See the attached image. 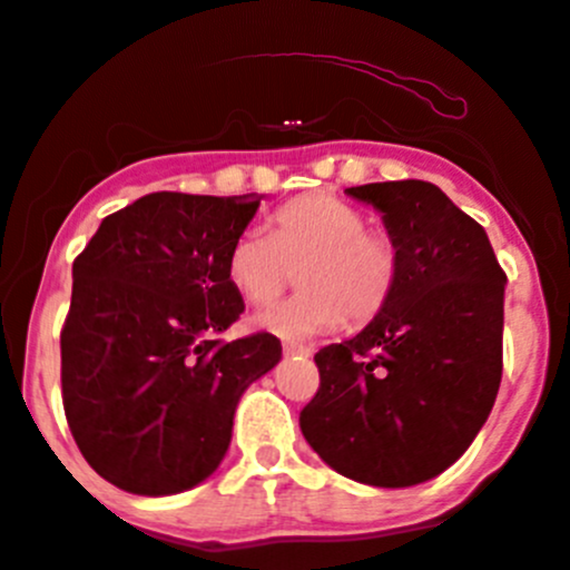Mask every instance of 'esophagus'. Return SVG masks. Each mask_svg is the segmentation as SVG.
<instances>
[{"label":"esophagus","mask_w":570,"mask_h":570,"mask_svg":"<svg viewBox=\"0 0 570 570\" xmlns=\"http://www.w3.org/2000/svg\"><path fill=\"white\" fill-rule=\"evenodd\" d=\"M311 353V347L299 345V342H284V355H303V358H307Z\"/></svg>","instance_id":"34e87169"}]
</instances>
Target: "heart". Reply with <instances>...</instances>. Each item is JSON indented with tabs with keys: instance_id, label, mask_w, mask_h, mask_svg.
I'll use <instances>...</instances> for the list:
<instances>
[{
	"instance_id": "1",
	"label": "heart",
	"mask_w": 570,
	"mask_h": 570,
	"mask_svg": "<svg viewBox=\"0 0 570 570\" xmlns=\"http://www.w3.org/2000/svg\"><path fill=\"white\" fill-rule=\"evenodd\" d=\"M292 267H299L303 292L259 311L255 326L281 340H307L385 311L401 276V246L387 228L368 225L363 209L311 194L273 215V233L257 225L238 233L225 276L244 303L263 305L289 284Z\"/></svg>"
}]
</instances>
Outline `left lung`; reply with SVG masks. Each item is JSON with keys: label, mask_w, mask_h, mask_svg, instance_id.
Here are the masks:
<instances>
[{"label": "left lung", "mask_w": 570, "mask_h": 570, "mask_svg": "<svg viewBox=\"0 0 570 570\" xmlns=\"http://www.w3.org/2000/svg\"><path fill=\"white\" fill-rule=\"evenodd\" d=\"M401 246L397 286L353 340L315 353L321 385L299 428L332 470L403 489L475 441L502 382L507 276L481 225L433 183L347 188Z\"/></svg>", "instance_id": "obj_1"}]
</instances>
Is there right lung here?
<instances>
[{"label":"right lung","mask_w":570,"mask_h":570,"mask_svg":"<svg viewBox=\"0 0 570 570\" xmlns=\"http://www.w3.org/2000/svg\"><path fill=\"white\" fill-rule=\"evenodd\" d=\"M257 207L148 194L73 259L60 387L73 441L108 483L140 497L194 489L228 451L238 397L281 361L267 332L217 340L244 313L225 259Z\"/></svg>","instance_id":"obj_1"}]
</instances>
